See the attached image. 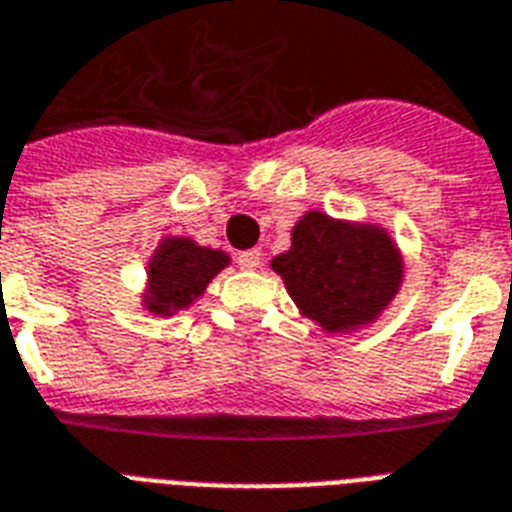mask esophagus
Here are the masks:
<instances>
[{
    "mask_svg": "<svg viewBox=\"0 0 512 512\" xmlns=\"http://www.w3.org/2000/svg\"><path fill=\"white\" fill-rule=\"evenodd\" d=\"M241 271H257L260 268V249H247L239 255Z\"/></svg>",
    "mask_w": 512,
    "mask_h": 512,
    "instance_id": "34e87169",
    "label": "esophagus"
}]
</instances>
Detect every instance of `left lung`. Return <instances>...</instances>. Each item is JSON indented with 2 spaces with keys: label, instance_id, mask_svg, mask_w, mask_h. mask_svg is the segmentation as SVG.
I'll return each mask as SVG.
<instances>
[{
  "label": "left lung",
  "instance_id": "8db88e82",
  "mask_svg": "<svg viewBox=\"0 0 512 512\" xmlns=\"http://www.w3.org/2000/svg\"><path fill=\"white\" fill-rule=\"evenodd\" d=\"M303 319L350 335L380 319L404 284V255L388 228L308 209L292 247L271 260Z\"/></svg>",
  "mask_w": 512,
  "mask_h": 512
}]
</instances>
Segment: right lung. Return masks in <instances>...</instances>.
I'll return each mask as SVG.
<instances>
[{
  "label": "right lung",
  "instance_id": "1",
  "mask_svg": "<svg viewBox=\"0 0 512 512\" xmlns=\"http://www.w3.org/2000/svg\"><path fill=\"white\" fill-rule=\"evenodd\" d=\"M231 265V255L223 249L201 247L191 236H164L148 257L146 287L140 305L151 316L170 319L191 308L217 273Z\"/></svg>",
  "mask_w": 512,
  "mask_h": 512
}]
</instances>
